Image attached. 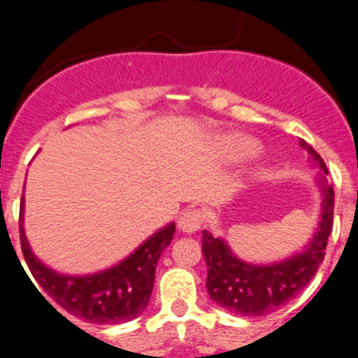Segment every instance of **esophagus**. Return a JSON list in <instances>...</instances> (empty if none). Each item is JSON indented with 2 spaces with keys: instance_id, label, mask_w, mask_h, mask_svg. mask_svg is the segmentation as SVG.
I'll return each mask as SVG.
<instances>
[{
  "instance_id": "esophagus-1",
  "label": "esophagus",
  "mask_w": 358,
  "mask_h": 358,
  "mask_svg": "<svg viewBox=\"0 0 358 358\" xmlns=\"http://www.w3.org/2000/svg\"><path fill=\"white\" fill-rule=\"evenodd\" d=\"M204 222L203 211L197 210V208H190V210H185L178 218V227L182 229L183 232H196L197 229H201Z\"/></svg>"
}]
</instances>
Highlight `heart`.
I'll return each mask as SVG.
<instances>
[{
    "instance_id": "b5f03b06",
    "label": "heart",
    "mask_w": 358,
    "mask_h": 358,
    "mask_svg": "<svg viewBox=\"0 0 358 358\" xmlns=\"http://www.w3.org/2000/svg\"><path fill=\"white\" fill-rule=\"evenodd\" d=\"M259 145L246 136H232L227 140V152L232 159H246L253 155Z\"/></svg>"
}]
</instances>
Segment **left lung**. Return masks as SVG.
Listing matches in <instances>:
<instances>
[{
	"label": "left lung",
	"instance_id": "obj_1",
	"mask_svg": "<svg viewBox=\"0 0 358 358\" xmlns=\"http://www.w3.org/2000/svg\"><path fill=\"white\" fill-rule=\"evenodd\" d=\"M320 168L324 196L320 225L303 253L271 266H252L239 260L222 239L203 231V253L208 266L206 290L224 310L243 317H262L285 306L299 296L324 262L325 246L332 232L334 189L324 175H329L324 159L304 140L299 141Z\"/></svg>",
	"mask_w": 358,
	"mask_h": 358
}]
</instances>
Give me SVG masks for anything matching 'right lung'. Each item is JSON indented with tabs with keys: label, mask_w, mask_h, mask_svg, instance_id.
Returning <instances> with one entry per match:
<instances>
[{
	"label": "right lung",
	"mask_w": 358,
	"mask_h": 358,
	"mask_svg": "<svg viewBox=\"0 0 358 358\" xmlns=\"http://www.w3.org/2000/svg\"><path fill=\"white\" fill-rule=\"evenodd\" d=\"M173 234L175 224L166 225L119 266L92 276H64L43 266L31 252L22 225L20 246L33 278L66 313L89 324H119L133 320L147 308L154 289L155 266Z\"/></svg>",
	"instance_id": "obj_1"
}]
</instances>
